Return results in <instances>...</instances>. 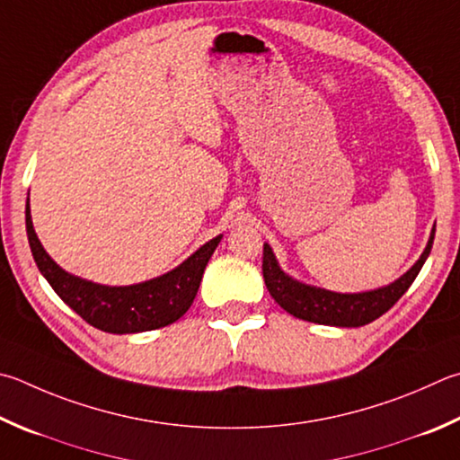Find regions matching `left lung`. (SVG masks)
<instances>
[{
	"label": "left lung",
	"instance_id": "left-lung-1",
	"mask_svg": "<svg viewBox=\"0 0 460 460\" xmlns=\"http://www.w3.org/2000/svg\"><path fill=\"white\" fill-rule=\"evenodd\" d=\"M434 231L437 229L432 227L429 243L424 247L419 261L404 275H400L396 281L388 283V286L370 291H358V294H338V291L315 288L310 283L294 279L279 267L271 245L263 243L265 286L275 302L288 314L299 317V320L336 325V328H360V325L370 323L376 317L386 314L404 296V291L412 286L416 275H419L424 261L430 255Z\"/></svg>",
	"mask_w": 460,
	"mask_h": 460
}]
</instances>
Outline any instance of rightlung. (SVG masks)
I'll return each instance as SVG.
<instances>
[{
    "instance_id": "1",
    "label": "right lung",
    "mask_w": 460,
    "mask_h": 460,
    "mask_svg": "<svg viewBox=\"0 0 460 460\" xmlns=\"http://www.w3.org/2000/svg\"><path fill=\"white\" fill-rule=\"evenodd\" d=\"M26 231L40 273L66 305L82 320L108 333H138L164 328L187 314L201 286L205 267L223 235H217L189 255L185 261L148 281L132 286H102L62 270L40 243L31 223L30 199Z\"/></svg>"
}]
</instances>
